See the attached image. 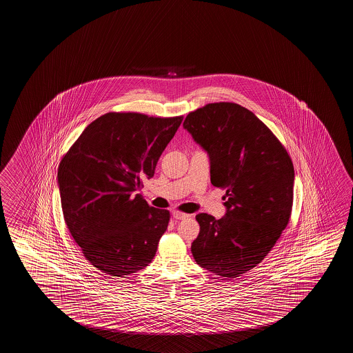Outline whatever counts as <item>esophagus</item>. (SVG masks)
<instances>
[{
	"label": "esophagus",
	"mask_w": 353,
	"mask_h": 353,
	"mask_svg": "<svg viewBox=\"0 0 353 353\" xmlns=\"http://www.w3.org/2000/svg\"><path fill=\"white\" fill-rule=\"evenodd\" d=\"M172 216H174L176 220H183L185 219V218H188L190 215H188V214L181 213V212L174 210V212H172Z\"/></svg>",
	"instance_id": "34e87169"
}]
</instances>
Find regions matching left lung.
Listing matches in <instances>:
<instances>
[{
  "mask_svg": "<svg viewBox=\"0 0 353 353\" xmlns=\"http://www.w3.org/2000/svg\"><path fill=\"white\" fill-rule=\"evenodd\" d=\"M183 128L207 152L210 182L225 190L226 213L196 214L192 243L199 266L239 277L266 257L288 224L294 168L271 130L240 104L209 103L185 117Z\"/></svg>",
  "mask_w": 353,
  "mask_h": 353,
  "instance_id": "obj_1",
  "label": "left lung"
}]
</instances>
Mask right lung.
Wrapping results in <instances>:
<instances>
[{"instance_id": "right-lung-1", "label": "right lung", "mask_w": 353, "mask_h": 353, "mask_svg": "<svg viewBox=\"0 0 353 353\" xmlns=\"http://www.w3.org/2000/svg\"><path fill=\"white\" fill-rule=\"evenodd\" d=\"M182 117L107 113L82 132L59 165L69 232L90 263L113 277L143 270L157 254L170 213L138 191L150 179Z\"/></svg>"}]
</instances>
